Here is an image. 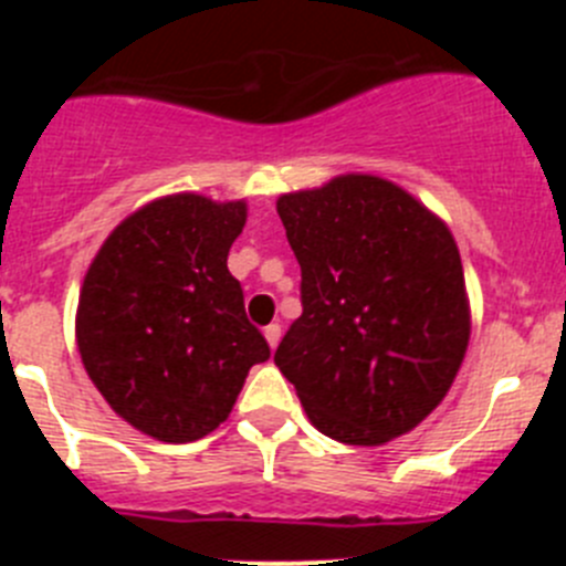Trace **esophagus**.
<instances>
[{
    "label": "esophagus",
    "mask_w": 566,
    "mask_h": 566,
    "mask_svg": "<svg viewBox=\"0 0 566 566\" xmlns=\"http://www.w3.org/2000/svg\"><path fill=\"white\" fill-rule=\"evenodd\" d=\"M263 334H266V339H269V345H272V348H277V343H280V323H272V326H266L263 328Z\"/></svg>",
    "instance_id": "1"
}]
</instances>
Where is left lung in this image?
<instances>
[{
    "mask_svg": "<svg viewBox=\"0 0 566 566\" xmlns=\"http://www.w3.org/2000/svg\"><path fill=\"white\" fill-rule=\"evenodd\" d=\"M277 214L300 263L303 314L274 363L326 437H402L442 402L468 348L453 234L374 175L283 195Z\"/></svg>",
    "mask_w": 566,
    "mask_h": 566,
    "instance_id": "1",
    "label": "left lung"
}]
</instances>
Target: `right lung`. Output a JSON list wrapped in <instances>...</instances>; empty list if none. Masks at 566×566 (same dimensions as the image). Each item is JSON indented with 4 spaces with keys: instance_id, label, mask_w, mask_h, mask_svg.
<instances>
[{
    "instance_id": "right-lung-1",
    "label": "right lung",
    "mask_w": 566,
    "mask_h": 566,
    "mask_svg": "<svg viewBox=\"0 0 566 566\" xmlns=\"http://www.w3.org/2000/svg\"><path fill=\"white\" fill-rule=\"evenodd\" d=\"M243 223V201L169 195L115 227L90 263L78 354L109 408L147 437L212 433L272 354L227 266Z\"/></svg>"
}]
</instances>
